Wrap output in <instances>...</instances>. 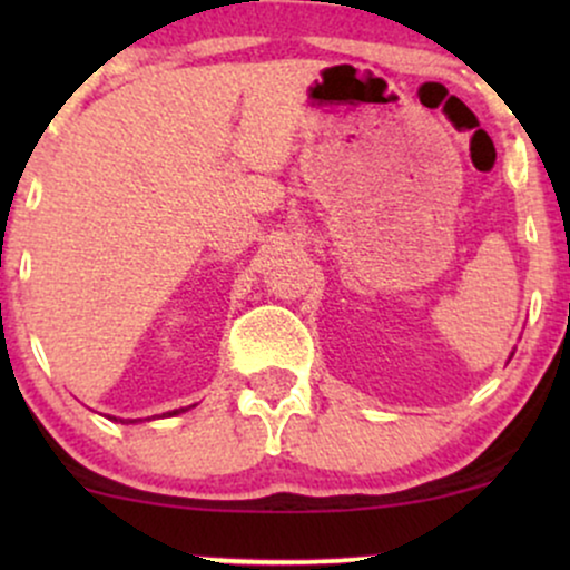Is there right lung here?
<instances>
[{"mask_svg":"<svg viewBox=\"0 0 570 570\" xmlns=\"http://www.w3.org/2000/svg\"><path fill=\"white\" fill-rule=\"evenodd\" d=\"M179 412H185V410H174V412H168V415H179Z\"/></svg>","mask_w":570,"mask_h":570,"instance_id":"add662e5","label":"right lung"}]
</instances>
